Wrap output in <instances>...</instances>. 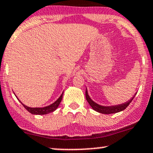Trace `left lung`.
<instances>
[{
	"instance_id": "8db88e82",
	"label": "left lung",
	"mask_w": 153,
	"mask_h": 153,
	"mask_svg": "<svg viewBox=\"0 0 153 153\" xmlns=\"http://www.w3.org/2000/svg\"><path fill=\"white\" fill-rule=\"evenodd\" d=\"M135 95H136V94H135ZM135 95L133 96V97H132V99H131L130 100H128V102H125V103L123 104H120V105L114 106H102L100 105H98L96 102H94V101L89 97L87 92V89H86V100L88 101L89 105H91V107L92 108L94 111H96L101 114H110L118 113V112L125 110V109L129 105V104L131 103V101L133 100Z\"/></svg>"
}]
</instances>
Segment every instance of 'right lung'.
Returning <instances> with one entry per match:
<instances>
[{
    "instance_id": "add662e5",
    "label": "right lung",
    "mask_w": 153,
    "mask_h": 153,
    "mask_svg": "<svg viewBox=\"0 0 153 153\" xmlns=\"http://www.w3.org/2000/svg\"><path fill=\"white\" fill-rule=\"evenodd\" d=\"M64 93V92H63ZM63 93L62 94V95L59 97V99L54 102L53 103L51 104V105L46 106V107L44 108H30L28 107V106L25 105L24 104H22V105L24 106L25 109H26L28 111H29L30 114H38V115H42V114H47L51 113V112L54 111L56 108H58V106L60 104L61 101L62 100V97H63Z\"/></svg>"
}]
</instances>
